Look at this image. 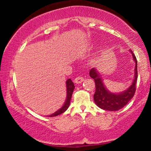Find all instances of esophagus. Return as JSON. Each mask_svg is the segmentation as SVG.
Here are the masks:
<instances>
[{
	"instance_id": "obj_1",
	"label": "esophagus",
	"mask_w": 151,
	"mask_h": 151,
	"mask_svg": "<svg viewBox=\"0 0 151 151\" xmlns=\"http://www.w3.org/2000/svg\"><path fill=\"white\" fill-rule=\"evenodd\" d=\"M83 81H84V77H81V76H78L74 79V82L76 84H79V83L82 82Z\"/></svg>"
}]
</instances>
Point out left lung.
I'll return each instance as SVG.
<instances>
[{
  "mask_svg": "<svg viewBox=\"0 0 151 151\" xmlns=\"http://www.w3.org/2000/svg\"><path fill=\"white\" fill-rule=\"evenodd\" d=\"M132 53L133 60L136 62V68H135V79L133 81L131 86L124 92L115 94L109 92L104 86L102 81L96 71L94 69H91L89 72V75L95 81L96 91L93 94V99L95 103L99 108L106 111H118L129 103L130 100L134 96L136 89V81L138 78V70H137V60L133 52Z\"/></svg>",
  "mask_w": 151,
  "mask_h": 151,
  "instance_id": "1",
  "label": "left lung"
}]
</instances>
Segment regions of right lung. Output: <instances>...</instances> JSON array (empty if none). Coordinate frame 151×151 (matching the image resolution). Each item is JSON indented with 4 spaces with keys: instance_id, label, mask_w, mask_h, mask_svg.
Listing matches in <instances>:
<instances>
[{
    "instance_id": "right-lung-1",
    "label": "right lung",
    "mask_w": 151,
    "mask_h": 151,
    "mask_svg": "<svg viewBox=\"0 0 151 151\" xmlns=\"http://www.w3.org/2000/svg\"><path fill=\"white\" fill-rule=\"evenodd\" d=\"M66 84H67V100H66L65 104H64V106L62 107L61 109H59L58 111H56L55 113L52 114V115L48 116H50V117L56 116H58V115H60V114L64 113V112H65V111L67 110V109H68L69 106H70V101H71V98H72V93H73V91H74V84L70 79H67V81H66Z\"/></svg>"
}]
</instances>
